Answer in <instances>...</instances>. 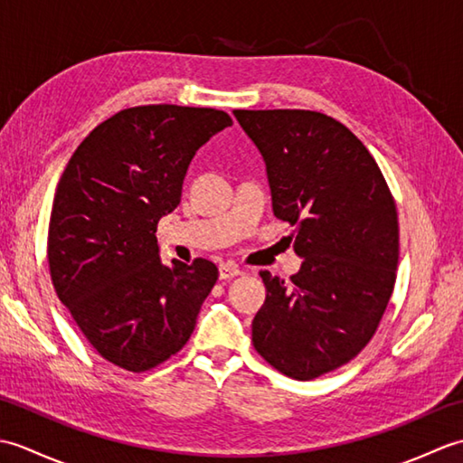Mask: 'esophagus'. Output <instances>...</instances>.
Listing matches in <instances>:
<instances>
[{"mask_svg":"<svg viewBox=\"0 0 463 463\" xmlns=\"http://www.w3.org/2000/svg\"><path fill=\"white\" fill-rule=\"evenodd\" d=\"M239 274H242V270L234 262H224L219 267V279L221 280H231L234 277H239Z\"/></svg>","mask_w":463,"mask_h":463,"instance_id":"34e87169","label":"esophagus"}]
</instances>
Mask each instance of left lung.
I'll return each mask as SVG.
<instances>
[{
	"label": "left lung",
	"instance_id": "obj_1",
	"mask_svg": "<svg viewBox=\"0 0 463 463\" xmlns=\"http://www.w3.org/2000/svg\"><path fill=\"white\" fill-rule=\"evenodd\" d=\"M267 163L272 211L304 259L290 282L260 277L252 344L272 368L312 380L372 340L394 290L398 213L378 163L348 127L318 111H232Z\"/></svg>",
	"mask_w": 463,
	"mask_h": 463
}]
</instances>
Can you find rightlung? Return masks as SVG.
Listing matches in <instances>:
<instances>
[{"mask_svg":"<svg viewBox=\"0 0 463 463\" xmlns=\"http://www.w3.org/2000/svg\"><path fill=\"white\" fill-rule=\"evenodd\" d=\"M229 125L209 107H131L97 125L59 179L47 234L53 288L115 366L146 372L191 338L219 269L204 259L163 267L155 232L181 203L196 149Z\"/></svg>","mask_w":463,"mask_h":463,"instance_id":"obj_1","label":"right lung"}]
</instances>
